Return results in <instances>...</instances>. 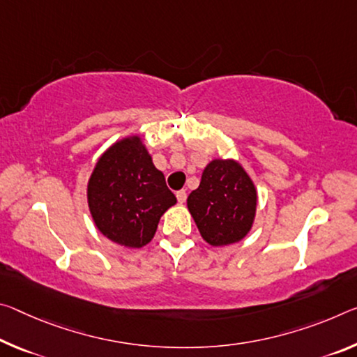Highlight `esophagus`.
Instances as JSON below:
<instances>
[{
    "mask_svg": "<svg viewBox=\"0 0 357 357\" xmlns=\"http://www.w3.org/2000/svg\"><path fill=\"white\" fill-rule=\"evenodd\" d=\"M176 199L179 203H184L185 199H188V194H185V190H179L176 192Z\"/></svg>",
    "mask_w": 357,
    "mask_h": 357,
    "instance_id": "1",
    "label": "esophagus"
}]
</instances>
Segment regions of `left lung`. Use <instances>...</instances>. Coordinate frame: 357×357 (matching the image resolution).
Segmentation results:
<instances>
[{
    "label": "left lung",
    "instance_id": "8db88e82",
    "mask_svg": "<svg viewBox=\"0 0 357 357\" xmlns=\"http://www.w3.org/2000/svg\"><path fill=\"white\" fill-rule=\"evenodd\" d=\"M188 208L208 245H234L250 234L256 220V184L240 162L213 158L200 185L188 197Z\"/></svg>",
    "mask_w": 357,
    "mask_h": 357
}]
</instances>
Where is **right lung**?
Here are the masks:
<instances>
[{
	"mask_svg": "<svg viewBox=\"0 0 357 357\" xmlns=\"http://www.w3.org/2000/svg\"><path fill=\"white\" fill-rule=\"evenodd\" d=\"M176 197L152 163L139 135L117 139L103 154L87 183V205L95 227L119 246L137 250L154 238L158 220Z\"/></svg>",
	"mask_w": 357,
	"mask_h": 357,
	"instance_id": "1",
	"label": "right lung"
}]
</instances>
